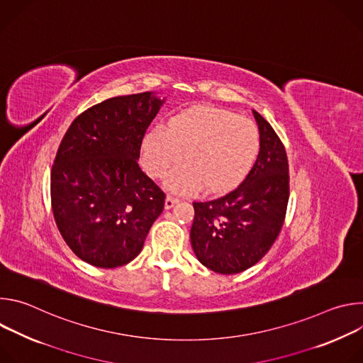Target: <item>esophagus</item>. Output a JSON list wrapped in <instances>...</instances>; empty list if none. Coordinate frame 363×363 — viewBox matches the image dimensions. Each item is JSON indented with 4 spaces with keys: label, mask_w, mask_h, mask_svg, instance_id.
Here are the masks:
<instances>
[{
    "label": "esophagus",
    "mask_w": 363,
    "mask_h": 363,
    "mask_svg": "<svg viewBox=\"0 0 363 363\" xmlns=\"http://www.w3.org/2000/svg\"><path fill=\"white\" fill-rule=\"evenodd\" d=\"M178 202H179L178 198H175V196H172V195H168L167 199H165V208L169 210V208H172V206H174L175 203H178Z\"/></svg>",
    "instance_id": "34e87169"
}]
</instances>
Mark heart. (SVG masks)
Masks as SVG:
<instances>
[{"instance_id": "1", "label": "heart", "mask_w": 363, "mask_h": 363, "mask_svg": "<svg viewBox=\"0 0 363 363\" xmlns=\"http://www.w3.org/2000/svg\"><path fill=\"white\" fill-rule=\"evenodd\" d=\"M262 138L257 125L237 113L196 106L172 116L167 130H150L142 145V161L149 175L165 177L178 194L225 192L238 185L254 165Z\"/></svg>"}]
</instances>
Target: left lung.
<instances>
[{
	"label": "left lung",
	"instance_id": "1",
	"mask_svg": "<svg viewBox=\"0 0 363 363\" xmlns=\"http://www.w3.org/2000/svg\"><path fill=\"white\" fill-rule=\"evenodd\" d=\"M252 113L262 145L248 175L228 194L192 203V250L206 269L220 274H237L260 262L279 237L286 217V149L272 125L258 112Z\"/></svg>",
	"mask_w": 363,
	"mask_h": 363
}]
</instances>
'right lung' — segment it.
I'll list each match as a JSON object with an SVG mask.
<instances>
[{
  "mask_svg": "<svg viewBox=\"0 0 363 363\" xmlns=\"http://www.w3.org/2000/svg\"><path fill=\"white\" fill-rule=\"evenodd\" d=\"M165 99L152 91L91 106L67 129L51 168V206L70 250L115 269L140 252L165 194L139 168L145 132Z\"/></svg>",
  "mask_w": 363,
  "mask_h": 363,
  "instance_id": "right-lung-1",
  "label": "right lung"
}]
</instances>
